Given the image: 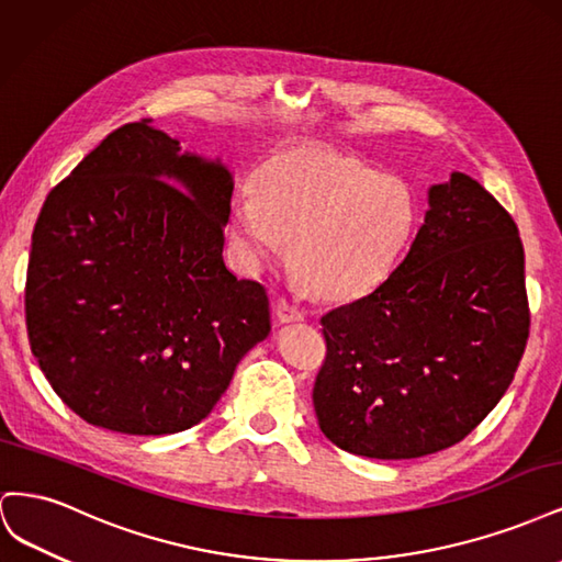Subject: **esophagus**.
Masks as SVG:
<instances>
[{
  "label": "esophagus",
  "instance_id": "34e87169",
  "mask_svg": "<svg viewBox=\"0 0 562 562\" xmlns=\"http://www.w3.org/2000/svg\"><path fill=\"white\" fill-rule=\"evenodd\" d=\"M277 318H279V323H297V321L304 318V314L295 307V304H291V302L281 297L277 302Z\"/></svg>",
  "mask_w": 562,
  "mask_h": 562
}]
</instances>
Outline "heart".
<instances>
[{
	"label": "heart",
	"instance_id": "obj_1",
	"mask_svg": "<svg viewBox=\"0 0 562 562\" xmlns=\"http://www.w3.org/2000/svg\"><path fill=\"white\" fill-rule=\"evenodd\" d=\"M241 260L258 269L283 258L312 293L351 300L386 279L417 223V199L396 176L356 157L297 147L262 166L255 190L234 199Z\"/></svg>",
	"mask_w": 562,
	"mask_h": 562
}]
</instances>
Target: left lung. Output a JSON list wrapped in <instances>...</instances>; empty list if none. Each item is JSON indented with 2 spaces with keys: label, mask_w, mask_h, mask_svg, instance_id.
Masks as SVG:
<instances>
[{
  "label": "left lung",
  "mask_w": 562,
  "mask_h": 562,
  "mask_svg": "<svg viewBox=\"0 0 562 562\" xmlns=\"http://www.w3.org/2000/svg\"><path fill=\"white\" fill-rule=\"evenodd\" d=\"M318 427L337 448L413 459L469 436L514 382L530 335L514 217L481 182L452 173L403 262L321 318Z\"/></svg>",
  "instance_id": "1"
}]
</instances>
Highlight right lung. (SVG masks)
<instances>
[{
	"label": "right lung",
	"mask_w": 562,
	"mask_h": 562,
	"mask_svg": "<svg viewBox=\"0 0 562 562\" xmlns=\"http://www.w3.org/2000/svg\"><path fill=\"white\" fill-rule=\"evenodd\" d=\"M234 178L149 119L112 131L48 192L25 321L63 403L93 427H194L269 335V300L223 260Z\"/></svg>",
	"instance_id": "right-lung-1"
}]
</instances>
